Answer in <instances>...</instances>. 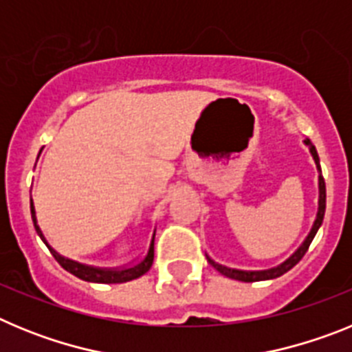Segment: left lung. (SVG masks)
<instances>
[{
	"instance_id": "8db88e82",
	"label": "left lung",
	"mask_w": 352,
	"mask_h": 352,
	"mask_svg": "<svg viewBox=\"0 0 352 352\" xmlns=\"http://www.w3.org/2000/svg\"><path fill=\"white\" fill-rule=\"evenodd\" d=\"M303 144L309 148L310 155H312L314 162H316V167H317V173H319V208H317V214H316V220H314V226L310 229V232L307 234V238L303 239V243L296 248V250L292 252L291 256L280 263L278 266L275 268H270V270H259V272H245V270H234V268H227V266H222V264L214 263L210 256H206L208 263L213 266L214 270L219 273H222L223 276H229V278H234V280H241V282H259V280H272V278H276V276L284 275L287 273L289 270L294 268L298 263L301 261V257L307 254L309 250L310 243H312L314 236L317 234L319 231V227H321L322 219H324V210H326V185H324V178H322L321 174V164H319V155L316 151V146L310 142V139H305Z\"/></svg>"
}]
</instances>
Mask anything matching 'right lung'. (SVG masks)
I'll return each instance as SVG.
<instances>
[{
    "label": "right lung",
    "instance_id": "obj_1",
    "mask_svg": "<svg viewBox=\"0 0 352 352\" xmlns=\"http://www.w3.org/2000/svg\"><path fill=\"white\" fill-rule=\"evenodd\" d=\"M31 219H33V223H35V229H36V234L42 238V241L49 247L47 239L43 238L42 231H40L38 223H36V214H35V206H33V199H31ZM155 232H153V238L149 241V247L148 252L144 254L139 263L132 264V266H126V268H121V270H107V268H93V266H88V264H80L77 261H72L67 259V257L60 256L54 248L49 247L51 254L54 256V259L67 270L68 273L72 275H76L77 278L80 280H86V282H95V284H123V282H129L133 280V278H139V276L144 275L149 268H151V264H153V256H155Z\"/></svg>",
    "mask_w": 352,
    "mask_h": 352
}]
</instances>
